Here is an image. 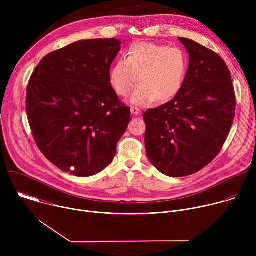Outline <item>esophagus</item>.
<instances>
[{"label": "esophagus", "mask_w": 256, "mask_h": 256, "mask_svg": "<svg viewBox=\"0 0 256 256\" xmlns=\"http://www.w3.org/2000/svg\"><path fill=\"white\" fill-rule=\"evenodd\" d=\"M130 112H132V114L134 116H138V114H140V109L138 108V107H134V106H132V107H130Z\"/></svg>", "instance_id": "34e87169"}]
</instances>
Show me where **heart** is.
Masks as SVG:
<instances>
[{
  "label": "heart",
  "mask_w": 256,
  "mask_h": 256,
  "mask_svg": "<svg viewBox=\"0 0 256 256\" xmlns=\"http://www.w3.org/2000/svg\"><path fill=\"white\" fill-rule=\"evenodd\" d=\"M188 68L186 54L178 48L152 42L134 44L126 58L109 68V83L120 97L130 98L136 106H147L155 100L165 103L175 98L184 87Z\"/></svg>",
  "instance_id": "1"
}]
</instances>
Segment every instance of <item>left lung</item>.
Masks as SVG:
<instances>
[{"label":"left lung","instance_id":"1","mask_svg":"<svg viewBox=\"0 0 256 256\" xmlns=\"http://www.w3.org/2000/svg\"><path fill=\"white\" fill-rule=\"evenodd\" d=\"M178 40L190 56L184 87L175 98L142 116L147 156L170 177L198 172L216 157L236 107L231 74L222 58L194 40Z\"/></svg>","mask_w":256,"mask_h":256}]
</instances>
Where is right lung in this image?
<instances>
[{
  "label": "right lung",
  "instance_id": "add662e5",
  "mask_svg": "<svg viewBox=\"0 0 256 256\" xmlns=\"http://www.w3.org/2000/svg\"><path fill=\"white\" fill-rule=\"evenodd\" d=\"M122 42L80 40L46 56L26 92L33 138L46 158L64 172L89 177L110 164L130 122V109L109 83Z\"/></svg>",
  "mask_w": 256,
  "mask_h": 256
}]
</instances>
